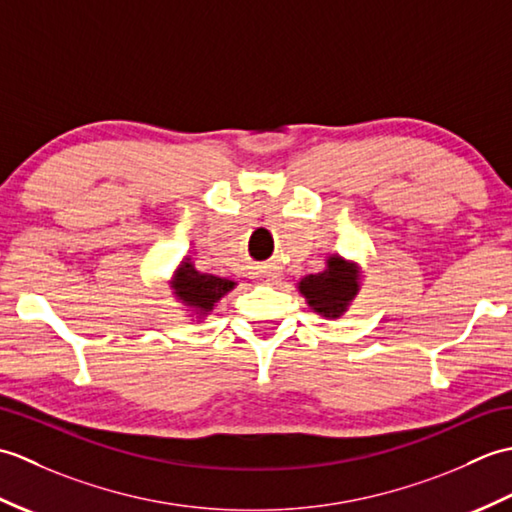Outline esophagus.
Masks as SVG:
<instances>
[{"label": "esophagus", "mask_w": 512, "mask_h": 512, "mask_svg": "<svg viewBox=\"0 0 512 512\" xmlns=\"http://www.w3.org/2000/svg\"><path fill=\"white\" fill-rule=\"evenodd\" d=\"M262 279L266 281V284H273V281L277 279V273H273V270H266V273L262 275Z\"/></svg>", "instance_id": "esophagus-1"}]
</instances>
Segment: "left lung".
<instances>
[{"mask_svg": "<svg viewBox=\"0 0 512 512\" xmlns=\"http://www.w3.org/2000/svg\"><path fill=\"white\" fill-rule=\"evenodd\" d=\"M301 295L308 299L314 312L323 317H341L358 290L356 270L341 257H330L328 268L319 275H308L299 284Z\"/></svg>", "mask_w": 512, "mask_h": 512, "instance_id": "8db88e82", "label": "left lung"}]
</instances>
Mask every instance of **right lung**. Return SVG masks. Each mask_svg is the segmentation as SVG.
I'll return each instance as SVG.
<instances>
[{"label":"right lung","mask_w":512,"mask_h":512,"mask_svg":"<svg viewBox=\"0 0 512 512\" xmlns=\"http://www.w3.org/2000/svg\"><path fill=\"white\" fill-rule=\"evenodd\" d=\"M233 288L235 281L200 273V270L193 268L191 262H184L178 268L176 279H173V290H176V295L187 303V306L198 308L202 312L213 310L215 301H220V297H224L226 292Z\"/></svg>","instance_id":"obj_1"}]
</instances>
